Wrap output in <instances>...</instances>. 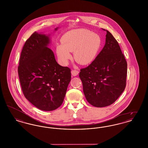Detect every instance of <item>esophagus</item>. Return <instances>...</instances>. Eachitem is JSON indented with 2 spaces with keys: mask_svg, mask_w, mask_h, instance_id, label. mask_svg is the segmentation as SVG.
Returning <instances> with one entry per match:
<instances>
[{
  "mask_svg": "<svg viewBox=\"0 0 148 148\" xmlns=\"http://www.w3.org/2000/svg\"><path fill=\"white\" fill-rule=\"evenodd\" d=\"M71 75H72L73 76L75 77V76H77V74H79V71H75V70H73V71H71Z\"/></svg>",
  "mask_w": 148,
  "mask_h": 148,
  "instance_id": "1",
  "label": "esophagus"
}]
</instances>
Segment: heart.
<instances>
[{
    "instance_id": "b5f03b06",
    "label": "heart",
    "mask_w": 148,
    "mask_h": 148,
    "mask_svg": "<svg viewBox=\"0 0 148 148\" xmlns=\"http://www.w3.org/2000/svg\"><path fill=\"white\" fill-rule=\"evenodd\" d=\"M62 45L56 47V55L63 65H66L71 58L70 52L74 51V59L82 65L92 63L101 47L100 36L86 29L69 31L63 36Z\"/></svg>"
}]
</instances>
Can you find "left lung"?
<instances>
[{
    "mask_svg": "<svg viewBox=\"0 0 148 148\" xmlns=\"http://www.w3.org/2000/svg\"><path fill=\"white\" fill-rule=\"evenodd\" d=\"M106 32V44L95 59L79 73L86 99L94 106L102 108L114 103L126 86L127 63L119 45Z\"/></svg>",
    "mask_w": 148,
    "mask_h": 148,
    "instance_id": "obj_1",
    "label": "left lung"
}]
</instances>
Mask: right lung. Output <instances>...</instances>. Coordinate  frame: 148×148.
<instances>
[{"instance_id": "right-lung-1", "label": "right lung", "mask_w": 148, "mask_h": 148, "mask_svg": "<svg viewBox=\"0 0 148 148\" xmlns=\"http://www.w3.org/2000/svg\"><path fill=\"white\" fill-rule=\"evenodd\" d=\"M50 42L49 34L34 33L23 48L18 66L25 97L43 111L56 110L62 104L71 80V69L56 62Z\"/></svg>"}]
</instances>
